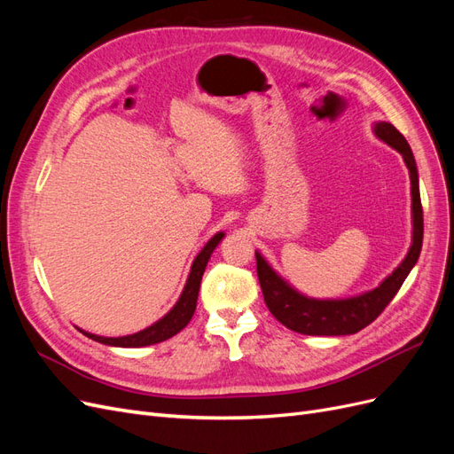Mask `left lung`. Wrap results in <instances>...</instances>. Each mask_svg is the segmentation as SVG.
<instances>
[{
  "mask_svg": "<svg viewBox=\"0 0 454 454\" xmlns=\"http://www.w3.org/2000/svg\"><path fill=\"white\" fill-rule=\"evenodd\" d=\"M375 134L382 142H387L394 149L400 151L409 168L411 176V197H413V246L403 259V263L397 267L390 277L384 280L375 290L364 295L339 299V301H318L309 299L305 295L292 290L277 272H274L267 261L255 252L257 263V278L261 292H263L265 303L270 314L282 325L292 332L303 335H352L360 329L369 325L379 318V314L388 307L394 295L400 292L407 274L415 267L422 248L424 235V219H422V204L419 191V174L417 162L413 157L403 134L397 130L392 122H377Z\"/></svg>",
  "mask_w": 454,
  "mask_h": 454,
  "instance_id": "obj_1",
  "label": "left lung"
}]
</instances>
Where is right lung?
Wrapping results in <instances>:
<instances>
[{"instance_id": "obj_1", "label": "right lung", "mask_w": 454, "mask_h": 454, "mask_svg": "<svg viewBox=\"0 0 454 454\" xmlns=\"http://www.w3.org/2000/svg\"><path fill=\"white\" fill-rule=\"evenodd\" d=\"M223 239V232H217L208 242H206L204 248L200 250V254L197 255V259L193 261V267H191L187 284L182 292V297L177 299L176 307L164 316L162 320H159L157 324H153L151 327L144 329V332H138L134 335H127V337H98L83 332V335L104 342V345H112V347H125V348H138V347H147V345H155V342L167 340L170 337H174L177 332L189 324V320L193 318L195 309H197V297H199V287H200V280L206 265H208V259L212 255V252L215 250V246L219 244V240Z\"/></svg>"}]
</instances>
